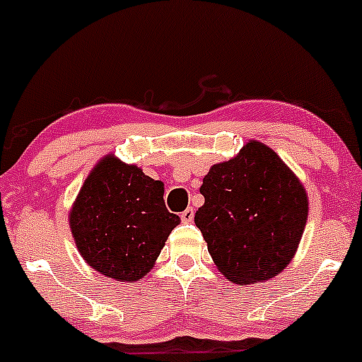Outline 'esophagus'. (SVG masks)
I'll return each mask as SVG.
<instances>
[{
  "label": "esophagus",
  "mask_w": 362,
  "mask_h": 362,
  "mask_svg": "<svg viewBox=\"0 0 362 362\" xmlns=\"http://www.w3.org/2000/svg\"><path fill=\"white\" fill-rule=\"evenodd\" d=\"M180 218H182V222H192V218H194V210H192L191 206L187 208V210H184L182 211V215H180Z\"/></svg>",
  "instance_id": "obj_1"
}]
</instances>
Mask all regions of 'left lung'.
I'll list each match as a JSON object with an SVG mask.
<instances>
[{
  "label": "left lung",
  "mask_w": 362,
  "mask_h": 362,
  "mask_svg": "<svg viewBox=\"0 0 362 362\" xmlns=\"http://www.w3.org/2000/svg\"><path fill=\"white\" fill-rule=\"evenodd\" d=\"M194 222L218 272L242 286L266 282L294 257L308 218V196L268 145L250 140L204 175Z\"/></svg>",
  "instance_id": "obj_1"
}]
</instances>
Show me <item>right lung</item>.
<instances>
[{
    "mask_svg": "<svg viewBox=\"0 0 362 362\" xmlns=\"http://www.w3.org/2000/svg\"><path fill=\"white\" fill-rule=\"evenodd\" d=\"M164 184L113 154L96 163L69 210L83 261L117 282L144 279L180 217L164 204Z\"/></svg>",
    "mask_w": 362,
    "mask_h": 362,
    "instance_id": "obj_1",
    "label": "right lung"
}]
</instances>
